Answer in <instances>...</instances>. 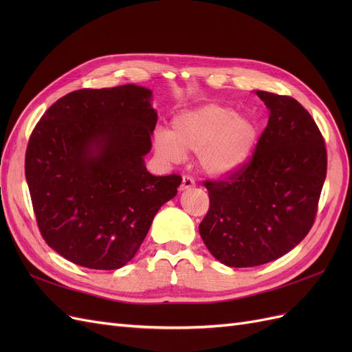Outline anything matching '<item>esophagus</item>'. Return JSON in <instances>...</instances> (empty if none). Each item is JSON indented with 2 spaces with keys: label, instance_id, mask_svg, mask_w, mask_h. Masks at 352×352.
Wrapping results in <instances>:
<instances>
[{
  "label": "esophagus",
  "instance_id": "obj_1",
  "mask_svg": "<svg viewBox=\"0 0 352 352\" xmlns=\"http://www.w3.org/2000/svg\"><path fill=\"white\" fill-rule=\"evenodd\" d=\"M195 186V180L190 177V176H188V175H185L184 177H182V184H180V190H185V189H190V188H194Z\"/></svg>",
  "mask_w": 352,
  "mask_h": 352
}]
</instances>
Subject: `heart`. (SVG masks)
Wrapping results in <instances>:
<instances>
[{
	"instance_id": "b5f03b06",
	"label": "heart",
	"mask_w": 352,
	"mask_h": 352,
	"mask_svg": "<svg viewBox=\"0 0 352 352\" xmlns=\"http://www.w3.org/2000/svg\"><path fill=\"white\" fill-rule=\"evenodd\" d=\"M257 124L230 107L207 104L173 117L170 132L155 133V150L168 162L199 154L202 168L210 175L236 172L250 158L257 142Z\"/></svg>"
}]
</instances>
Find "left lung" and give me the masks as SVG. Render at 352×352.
<instances>
[{"label":"left lung","mask_w":352,"mask_h":352,"mask_svg":"<svg viewBox=\"0 0 352 352\" xmlns=\"http://www.w3.org/2000/svg\"><path fill=\"white\" fill-rule=\"evenodd\" d=\"M269 123L248 162L204 180L210 208L199 223L208 251L229 267H254L289 252L314 225L327 172L324 138L295 98L265 91Z\"/></svg>","instance_id":"obj_1"}]
</instances>
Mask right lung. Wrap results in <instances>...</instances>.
Returning a JSON list of instances; mask_svg holds the SVG:
<instances>
[{
  "instance_id": "1",
  "label": "right lung",
  "mask_w": 352,
  "mask_h": 352,
  "mask_svg": "<svg viewBox=\"0 0 352 352\" xmlns=\"http://www.w3.org/2000/svg\"><path fill=\"white\" fill-rule=\"evenodd\" d=\"M151 91L123 85L57 100L30 133L25 175L42 238L61 257L120 269L182 182L146 172L157 113Z\"/></svg>"
}]
</instances>
